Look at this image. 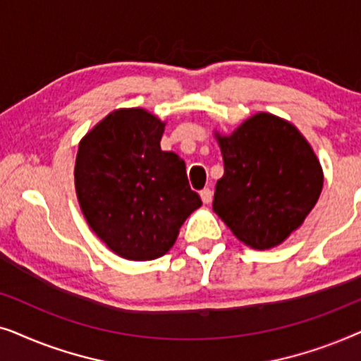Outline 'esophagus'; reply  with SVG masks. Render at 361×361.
<instances>
[{"label":"esophagus","instance_id":"34e87169","mask_svg":"<svg viewBox=\"0 0 361 361\" xmlns=\"http://www.w3.org/2000/svg\"><path fill=\"white\" fill-rule=\"evenodd\" d=\"M200 199L204 204H210L212 199H214V190L212 189H204L200 190Z\"/></svg>","mask_w":361,"mask_h":361}]
</instances>
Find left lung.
<instances>
[{"mask_svg":"<svg viewBox=\"0 0 361 361\" xmlns=\"http://www.w3.org/2000/svg\"><path fill=\"white\" fill-rule=\"evenodd\" d=\"M224 177L216 180L214 212L233 235L268 250L304 224L324 185L322 167L298 128L269 113L219 136Z\"/></svg>","mask_w":361,"mask_h":361,"instance_id":"left-lung-1","label":"left lung"}]
</instances>
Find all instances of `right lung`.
I'll return each mask as SVG.
<instances>
[{
    "label": "right lung",
    "mask_w": 361,
    "mask_h": 361,
    "mask_svg": "<svg viewBox=\"0 0 361 361\" xmlns=\"http://www.w3.org/2000/svg\"><path fill=\"white\" fill-rule=\"evenodd\" d=\"M164 123L141 108L116 110L80 141L75 189L90 228L126 259L166 255L202 200L185 162L161 149Z\"/></svg>",
    "instance_id": "add662e5"
}]
</instances>
